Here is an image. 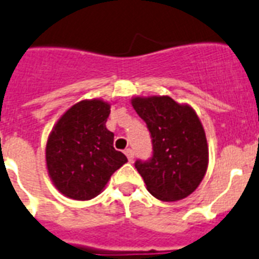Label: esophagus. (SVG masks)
<instances>
[{"mask_svg": "<svg viewBox=\"0 0 259 259\" xmlns=\"http://www.w3.org/2000/svg\"><path fill=\"white\" fill-rule=\"evenodd\" d=\"M125 155H126L127 160H129L130 162H132L133 160H134V152H133V150H130V148H127V150L125 151Z\"/></svg>", "mask_w": 259, "mask_h": 259, "instance_id": "obj_1", "label": "esophagus"}]
</instances>
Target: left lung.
Returning <instances> with one entry per match:
<instances>
[{
  "mask_svg": "<svg viewBox=\"0 0 259 259\" xmlns=\"http://www.w3.org/2000/svg\"><path fill=\"white\" fill-rule=\"evenodd\" d=\"M132 106L152 137L150 161L135 162L151 195L178 201L199 187L209 164L204 126L195 109L167 95L133 97Z\"/></svg>",
  "mask_w": 259,
  "mask_h": 259,
  "instance_id": "left-lung-1",
  "label": "left lung"
}]
</instances>
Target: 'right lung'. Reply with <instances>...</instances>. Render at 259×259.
I'll list each match as a JSON object with an SVG mask.
<instances>
[{
  "label": "right lung",
  "mask_w": 259,
  "mask_h": 259,
  "mask_svg": "<svg viewBox=\"0 0 259 259\" xmlns=\"http://www.w3.org/2000/svg\"><path fill=\"white\" fill-rule=\"evenodd\" d=\"M111 103L83 99L60 116L46 142V169L53 185L68 199L92 200L127 161L113 147L106 127Z\"/></svg>",
  "instance_id": "right-lung-1"
}]
</instances>
